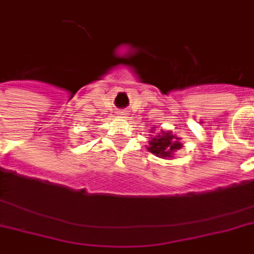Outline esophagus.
<instances>
[{"mask_svg": "<svg viewBox=\"0 0 254 254\" xmlns=\"http://www.w3.org/2000/svg\"><path fill=\"white\" fill-rule=\"evenodd\" d=\"M126 114V112H120V115H125Z\"/></svg>", "mask_w": 254, "mask_h": 254, "instance_id": "esophagus-1", "label": "esophagus"}]
</instances>
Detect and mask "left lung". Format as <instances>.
Listing matches in <instances>:
<instances>
[{"label":"left lung","instance_id":"left-lung-1","mask_svg":"<svg viewBox=\"0 0 254 254\" xmlns=\"http://www.w3.org/2000/svg\"><path fill=\"white\" fill-rule=\"evenodd\" d=\"M181 146L183 145H181L180 138H177L176 135L170 134V131H168V132H162L161 135L151 138L149 140L147 150L161 158H170L173 157L176 150L181 149Z\"/></svg>","mask_w":254,"mask_h":254}]
</instances>
